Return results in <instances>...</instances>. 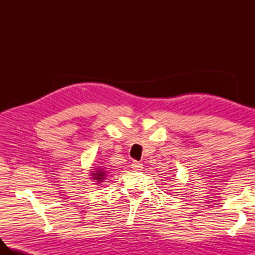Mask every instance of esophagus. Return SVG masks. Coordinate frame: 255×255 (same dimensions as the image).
Listing matches in <instances>:
<instances>
[{"instance_id":"obj_1","label":"esophagus","mask_w":255,"mask_h":255,"mask_svg":"<svg viewBox=\"0 0 255 255\" xmlns=\"http://www.w3.org/2000/svg\"><path fill=\"white\" fill-rule=\"evenodd\" d=\"M131 166H132V169H133V170H136V171L142 170V164L140 163V162H137V161H132Z\"/></svg>"}]
</instances>
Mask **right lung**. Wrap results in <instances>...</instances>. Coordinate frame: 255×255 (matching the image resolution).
I'll use <instances>...</instances> for the list:
<instances>
[{"mask_svg": "<svg viewBox=\"0 0 255 255\" xmlns=\"http://www.w3.org/2000/svg\"><path fill=\"white\" fill-rule=\"evenodd\" d=\"M105 171L104 170H100V171H96V173H93V177L94 180H96V182H100V181H103L105 178Z\"/></svg>", "mask_w": 255, "mask_h": 255, "instance_id": "1", "label": "right lung"}]
</instances>
